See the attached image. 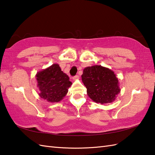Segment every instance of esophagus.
Instances as JSON below:
<instances>
[{
  "mask_svg": "<svg viewBox=\"0 0 155 155\" xmlns=\"http://www.w3.org/2000/svg\"><path fill=\"white\" fill-rule=\"evenodd\" d=\"M78 78H79V76L78 75H75L74 77H72V79H73L74 81H77L78 79Z\"/></svg>",
  "mask_w": 155,
  "mask_h": 155,
  "instance_id": "34e87169",
  "label": "esophagus"
}]
</instances>
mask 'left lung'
<instances>
[{"label":"left lung","mask_w":155,"mask_h":155,"mask_svg":"<svg viewBox=\"0 0 155 155\" xmlns=\"http://www.w3.org/2000/svg\"><path fill=\"white\" fill-rule=\"evenodd\" d=\"M81 77L87 89L88 96L97 103H113L120 92L114 72L101 65L84 68Z\"/></svg>","instance_id":"1"}]
</instances>
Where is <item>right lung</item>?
I'll list each match as a JSON object with an SVG mask.
<instances>
[{"label": "right lung", "instance_id": "add662e5", "mask_svg": "<svg viewBox=\"0 0 155 155\" xmlns=\"http://www.w3.org/2000/svg\"><path fill=\"white\" fill-rule=\"evenodd\" d=\"M39 96L49 103H58L66 96L72 83L58 64L38 72L36 74Z\"/></svg>", "mask_w": 155, "mask_h": 155}]
</instances>
